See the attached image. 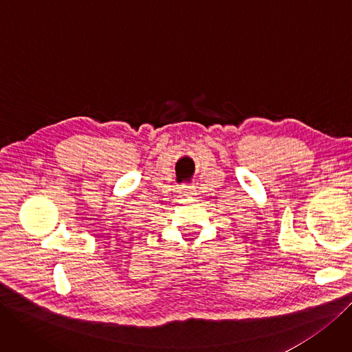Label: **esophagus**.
<instances>
[{"label":"esophagus","instance_id":"1","mask_svg":"<svg viewBox=\"0 0 352 352\" xmlns=\"http://www.w3.org/2000/svg\"><path fill=\"white\" fill-rule=\"evenodd\" d=\"M192 194H196V192H194L192 188H186V190H183V196H192Z\"/></svg>","mask_w":352,"mask_h":352}]
</instances>
